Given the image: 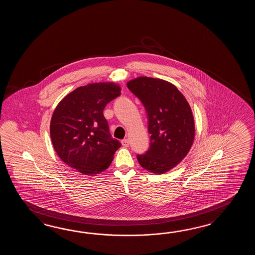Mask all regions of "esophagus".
Here are the masks:
<instances>
[{
    "label": "esophagus",
    "mask_w": 255,
    "mask_h": 255,
    "mask_svg": "<svg viewBox=\"0 0 255 255\" xmlns=\"http://www.w3.org/2000/svg\"><path fill=\"white\" fill-rule=\"evenodd\" d=\"M121 143H122L123 146H125V147H128V146H129V140L128 138H124L123 140L121 141Z\"/></svg>",
    "instance_id": "esophagus-1"
}]
</instances>
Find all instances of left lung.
Here are the masks:
<instances>
[{
  "label": "left lung",
  "mask_w": 255,
  "mask_h": 255,
  "mask_svg": "<svg viewBox=\"0 0 255 255\" xmlns=\"http://www.w3.org/2000/svg\"><path fill=\"white\" fill-rule=\"evenodd\" d=\"M146 109L149 148L136 155L141 167L163 174L183 158L195 136L194 119L190 105L178 88L169 82L140 76L127 84Z\"/></svg>",
  "instance_id": "left-lung-1"
}]
</instances>
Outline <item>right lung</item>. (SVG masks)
Returning <instances> with one entry per match:
<instances>
[{"mask_svg": "<svg viewBox=\"0 0 255 255\" xmlns=\"http://www.w3.org/2000/svg\"><path fill=\"white\" fill-rule=\"evenodd\" d=\"M114 83L77 87L61 100L50 124L54 150L71 168L94 175L109 168L121 143L110 135L105 107L121 95Z\"/></svg>", "mask_w": 255, "mask_h": 255, "instance_id": "obj_1", "label": "right lung"}]
</instances>
